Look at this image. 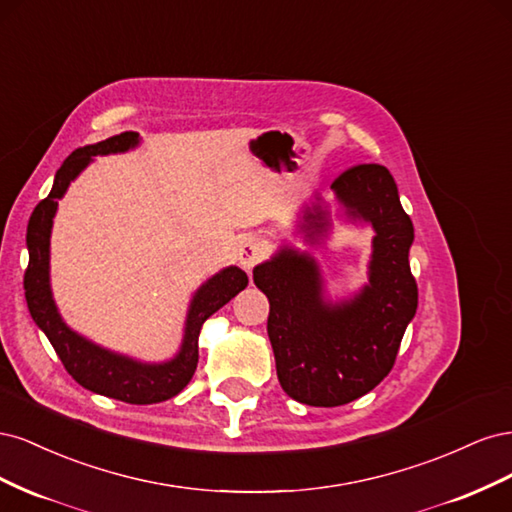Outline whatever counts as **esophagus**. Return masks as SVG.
Listing matches in <instances>:
<instances>
[{"instance_id":"34e87169","label":"esophagus","mask_w":512,"mask_h":512,"mask_svg":"<svg viewBox=\"0 0 512 512\" xmlns=\"http://www.w3.org/2000/svg\"><path fill=\"white\" fill-rule=\"evenodd\" d=\"M237 258H239V265L250 273L254 269L256 262L262 258V245L258 241H247L239 247L237 252Z\"/></svg>"}]
</instances>
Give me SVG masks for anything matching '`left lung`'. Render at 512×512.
I'll list each match as a JSON object with an SVG mask.
<instances>
[{"label": "left lung", "mask_w": 512, "mask_h": 512, "mask_svg": "<svg viewBox=\"0 0 512 512\" xmlns=\"http://www.w3.org/2000/svg\"><path fill=\"white\" fill-rule=\"evenodd\" d=\"M331 190L339 220L374 230L367 284L331 301L318 260L288 243L254 267V284L269 299L277 378L288 397L318 408L350 404L386 378L418 305L408 260L414 226L393 175L380 164H359ZM331 230V205L314 194L294 235L322 245Z\"/></svg>", "instance_id": "1"}]
</instances>
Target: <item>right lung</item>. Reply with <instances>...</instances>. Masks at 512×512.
Segmentation results:
<instances>
[{"mask_svg":"<svg viewBox=\"0 0 512 512\" xmlns=\"http://www.w3.org/2000/svg\"><path fill=\"white\" fill-rule=\"evenodd\" d=\"M138 145H141L138 132H123L96 145L74 149L59 166L49 196L36 205L27 224L29 265L25 271V299L38 329L49 337L61 363L76 382L91 393L126 401V404L147 406L179 395L192 380L198 365L200 329L209 316L247 286V275L235 265L224 267L192 294L181 346L173 359L160 363L138 361L134 356L108 350L68 327L59 314L51 290V232L59 200L96 156L126 153Z\"/></svg>","mask_w":512,"mask_h":512,"instance_id":"right-lung-1","label":"right lung"}]
</instances>
